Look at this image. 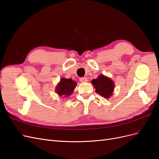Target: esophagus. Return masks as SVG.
I'll list each match as a JSON object with an SVG mask.
<instances>
[{
  "mask_svg": "<svg viewBox=\"0 0 159 159\" xmlns=\"http://www.w3.org/2000/svg\"><path fill=\"white\" fill-rule=\"evenodd\" d=\"M80 81L81 82L84 83V82H87L88 81V78H85V77H83V78H80Z\"/></svg>",
  "mask_w": 159,
  "mask_h": 159,
  "instance_id": "1",
  "label": "esophagus"
}]
</instances>
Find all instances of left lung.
<instances>
[{
  "label": "left lung",
  "instance_id": "1",
  "mask_svg": "<svg viewBox=\"0 0 159 159\" xmlns=\"http://www.w3.org/2000/svg\"><path fill=\"white\" fill-rule=\"evenodd\" d=\"M91 84L95 88V92L105 98L109 99L113 94L115 84L108 77L101 74L97 79L91 81Z\"/></svg>",
  "mask_w": 159,
  "mask_h": 159
}]
</instances>
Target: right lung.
I'll list each match as a JSON object with an SVG mask.
<instances>
[{
  "instance_id": "obj_1",
  "label": "right lung",
  "mask_w": 159,
  "mask_h": 159,
  "mask_svg": "<svg viewBox=\"0 0 159 159\" xmlns=\"http://www.w3.org/2000/svg\"><path fill=\"white\" fill-rule=\"evenodd\" d=\"M76 85L77 83L71 79L61 78L60 81L56 87V91L60 97H68L73 92Z\"/></svg>"
}]
</instances>
